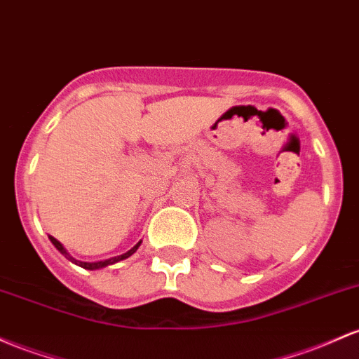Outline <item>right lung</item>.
I'll use <instances>...</instances> for the list:
<instances>
[{
    "label": "right lung",
    "instance_id": "right-lung-1",
    "mask_svg": "<svg viewBox=\"0 0 359 359\" xmlns=\"http://www.w3.org/2000/svg\"><path fill=\"white\" fill-rule=\"evenodd\" d=\"M49 240H50V242H53V245L56 247V249H57L59 252H61V254L65 255L66 259H68V261L74 262V264H76V266L83 267V269H90V271L102 269V267H107V266H110V264H116V262H119V261H124V259H128L129 255H133V254H135V252L137 250V247L141 245V242H137L136 245L133 247L131 250H128V252H126V254H121V255H116V257L105 259V261H98V262H81V261H76V259H74V257H71V255L68 254V250H66L65 247H62V243H61V242H57L56 238H54V237H50V235H49Z\"/></svg>",
    "mask_w": 359,
    "mask_h": 359
}]
</instances>
